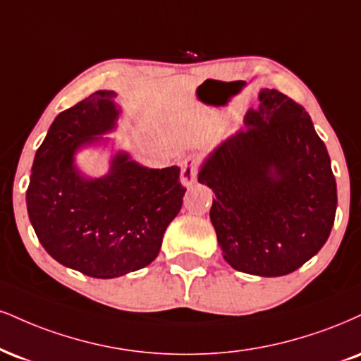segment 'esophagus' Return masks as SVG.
Masks as SVG:
<instances>
[{"mask_svg": "<svg viewBox=\"0 0 361 361\" xmlns=\"http://www.w3.org/2000/svg\"><path fill=\"white\" fill-rule=\"evenodd\" d=\"M197 180V163L192 158H186L181 164V183L185 186H192Z\"/></svg>", "mask_w": 361, "mask_h": 361, "instance_id": "34e87169", "label": "esophagus"}]
</instances>
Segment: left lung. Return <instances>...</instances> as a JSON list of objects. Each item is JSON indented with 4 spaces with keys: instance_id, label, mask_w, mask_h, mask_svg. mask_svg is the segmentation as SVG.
<instances>
[{
    "instance_id": "1",
    "label": "left lung",
    "mask_w": 361,
    "mask_h": 361,
    "mask_svg": "<svg viewBox=\"0 0 361 361\" xmlns=\"http://www.w3.org/2000/svg\"><path fill=\"white\" fill-rule=\"evenodd\" d=\"M245 129L214 149L198 181L224 259L252 276L294 272L319 252L336 214V181L326 146L301 104L262 89Z\"/></svg>"
}]
</instances>
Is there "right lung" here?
I'll return each instance as SVG.
<instances>
[{"label":"right lung","mask_w":361,"mask_h":361,"mask_svg":"<svg viewBox=\"0 0 361 361\" xmlns=\"http://www.w3.org/2000/svg\"><path fill=\"white\" fill-rule=\"evenodd\" d=\"M116 92L97 90L60 112L37 149L27 208L38 240L56 262L112 279L158 257L164 230L186 188L180 168L151 169L117 153L102 178H85L73 163L82 146L116 128Z\"/></svg>","instance_id":"add662e5"}]
</instances>
